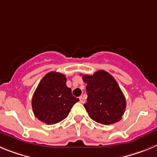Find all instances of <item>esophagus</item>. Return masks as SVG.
<instances>
[{
  "label": "esophagus",
  "instance_id": "34e87169",
  "mask_svg": "<svg viewBox=\"0 0 157 157\" xmlns=\"http://www.w3.org/2000/svg\"><path fill=\"white\" fill-rule=\"evenodd\" d=\"M79 99H80V101L81 103H84V101H85V100H84V98L83 96H80V98H79Z\"/></svg>",
  "mask_w": 157,
  "mask_h": 157
}]
</instances>
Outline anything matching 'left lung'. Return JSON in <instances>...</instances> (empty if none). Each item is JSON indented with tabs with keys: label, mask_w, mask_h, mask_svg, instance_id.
<instances>
[{
	"label": "left lung",
	"mask_w": 157,
	"mask_h": 157,
	"mask_svg": "<svg viewBox=\"0 0 157 157\" xmlns=\"http://www.w3.org/2000/svg\"><path fill=\"white\" fill-rule=\"evenodd\" d=\"M87 94L84 105L93 121L105 125L113 124L122 119L126 99L112 75L98 70L93 75H83Z\"/></svg>",
	"instance_id": "obj_1"
}]
</instances>
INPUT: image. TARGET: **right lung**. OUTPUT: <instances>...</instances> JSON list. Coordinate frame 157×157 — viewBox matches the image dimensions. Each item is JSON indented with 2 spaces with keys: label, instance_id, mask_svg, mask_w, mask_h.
I'll return each mask as SVG.
<instances>
[{
  "label": "right lung",
  "instance_id": "1",
  "mask_svg": "<svg viewBox=\"0 0 157 157\" xmlns=\"http://www.w3.org/2000/svg\"><path fill=\"white\" fill-rule=\"evenodd\" d=\"M79 101L66 86L64 74L50 72L38 84L32 98L35 117L46 124H55L64 120L73 105Z\"/></svg>",
  "mask_w": 157,
  "mask_h": 157
}]
</instances>
